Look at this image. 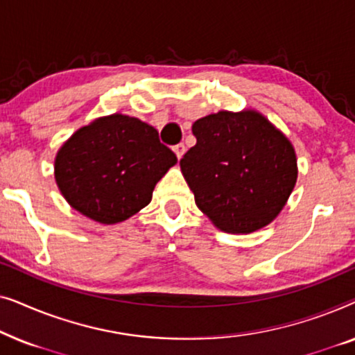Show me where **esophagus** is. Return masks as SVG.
Segmentation results:
<instances>
[{
  "mask_svg": "<svg viewBox=\"0 0 355 355\" xmlns=\"http://www.w3.org/2000/svg\"><path fill=\"white\" fill-rule=\"evenodd\" d=\"M173 150H174V153H176V157H178L179 159H181L184 152H186V145H184V144H178V145H174Z\"/></svg>",
  "mask_w": 355,
  "mask_h": 355,
  "instance_id": "34e87169",
  "label": "esophagus"
}]
</instances>
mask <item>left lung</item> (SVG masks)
Returning a JSON list of instances; mask_svg holds the SVG:
<instances>
[{"label":"left lung","instance_id":"left-lung-1","mask_svg":"<svg viewBox=\"0 0 355 355\" xmlns=\"http://www.w3.org/2000/svg\"><path fill=\"white\" fill-rule=\"evenodd\" d=\"M181 159L196 203L225 232L247 234L278 216L297 181L288 137L254 110L218 111L192 125Z\"/></svg>","mask_w":355,"mask_h":355}]
</instances>
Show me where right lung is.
Segmentation results:
<instances>
[{"mask_svg": "<svg viewBox=\"0 0 355 355\" xmlns=\"http://www.w3.org/2000/svg\"><path fill=\"white\" fill-rule=\"evenodd\" d=\"M176 163L157 129L116 113L71 135L56 155L55 178L72 208L114 225L147 207L157 182Z\"/></svg>", "mask_w": 355, "mask_h": 355, "instance_id": "obj_1", "label": "right lung"}]
</instances>
